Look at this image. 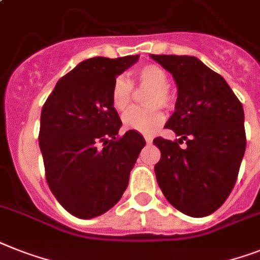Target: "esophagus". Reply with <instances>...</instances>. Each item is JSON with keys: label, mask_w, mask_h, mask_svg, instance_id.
<instances>
[{"label": "esophagus", "mask_w": 260, "mask_h": 260, "mask_svg": "<svg viewBox=\"0 0 260 260\" xmlns=\"http://www.w3.org/2000/svg\"><path fill=\"white\" fill-rule=\"evenodd\" d=\"M144 139H145V141H147V143H152V140H153V137H152V135H144Z\"/></svg>", "instance_id": "34e87169"}]
</instances>
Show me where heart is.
Returning <instances> with one entry per match:
<instances>
[{"mask_svg":"<svg viewBox=\"0 0 260 260\" xmlns=\"http://www.w3.org/2000/svg\"><path fill=\"white\" fill-rule=\"evenodd\" d=\"M135 77L139 86L151 88L147 104L149 108H131L123 116V123L126 128L137 131L141 134L153 132L164 121V115L161 109L170 108L174 105L175 94L171 90L168 81V73L166 69L157 64H147L136 69ZM134 96V84L124 75L117 76L112 84L111 101L116 111L123 112L131 105Z\"/></svg>","mask_w":260,"mask_h":260,"instance_id":"obj_1","label":"heart"}]
</instances>
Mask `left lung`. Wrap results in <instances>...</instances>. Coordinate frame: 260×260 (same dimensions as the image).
<instances>
[{"label": "left lung", "instance_id": "8db88e82", "mask_svg": "<svg viewBox=\"0 0 260 260\" xmlns=\"http://www.w3.org/2000/svg\"><path fill=\"white\" fill-rule=\"evenodd\" d=\"M151 57L178 85L175 112L164 128L180 139H153L161 153L155 166L157 184L176 210L207 216L224 203L238 179L246 151L243 107L225 80L196 57Z\"/></svg>", "mask_w": 260, "mask_h": 260}]
</instances>
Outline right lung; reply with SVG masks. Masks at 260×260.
Returning a JSON list of instances; mask_svg holds the SVG:
<instances>
[{
	"instance_id": "right-lung-1",
	"label": "right lung",
	"mask_w": 260,
	"mask_h": 260,
	"mask_svg": "<svg viewBox=\"0 0 260 260\" xmlns=\"http://www.w3.org/2000/svg\"><path fill=\"white\" fill-rule=\"evenodd\" d=\"M139 56L93 57L57 81L41 111L40 149L45 178L58 203L90 219L115 206L145 145L136 131L119 136L121 120L111 101L112 84Z\"/></svg>"
}]
</instances>
